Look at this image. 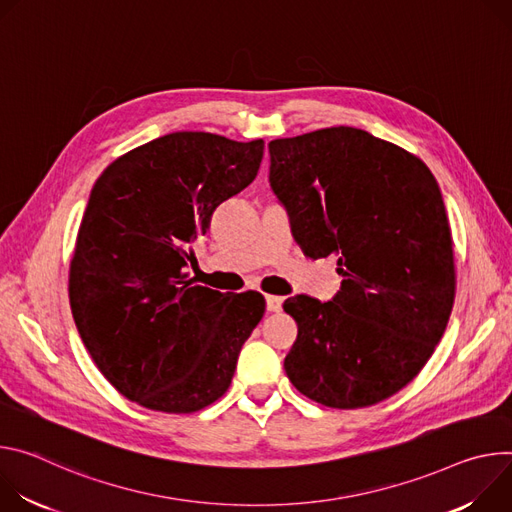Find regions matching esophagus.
Listing matches in <instances>:
<instances>
[{
  "label": "esophagus",
  "mask_w": 512,
  "mask_h": 512,
  "mask_svg": "<svg viewBox=\"0 0 512 512\" xmlns=\"http://www.w3.org/2000/svg\"><path fill=\"white\" fill-rule=\"evenodd\" d=\"M282 301H285V299H282V297H276V295H268V297H266V309H268L270 313H278V311L282 309Z\"/></svg>",
  "instance_id": "esophagus-1"
}]
</instances>
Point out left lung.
<instances>
[{
  "mask_svg": "<svg viewBox=\"0 0 512 512\" xmlns=\"http://www.w3.org/2000/svg\"><path fill=\"white\" fill-rule=\"evenodd\" d=\"M270 187L305 256H337L333 301H285L297 342L293 386L331 409L372 407L427 364L456 297L453 240L427 164L364 130L337 126L278 138Z\"/></svg>",
  "mask_w": 512,
  "mask_h": 512,
  "instance_id": "left-lung-1",
  "label": "left lung"
}]
</instances>
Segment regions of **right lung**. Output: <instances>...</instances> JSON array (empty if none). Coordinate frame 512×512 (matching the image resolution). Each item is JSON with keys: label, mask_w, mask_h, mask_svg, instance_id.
I'll list each match as a JSON object with an SVG mask.
<instances>
[{"label": "right lung", "mask_w": 512, "mask_h": 512, "mask_svg": "<svg viewBox=\"0 0 512 512\" xmlns=\"http://www.w3.org/2000/svg\"><path fill=\"white\" fill-rule=\"evenodd\" d=\"M262 154L264 140L175 132L122 154L93 185L69 268L71 311L99 372L150 411L185 415L221 399L264 317L260 293L223 295L183 270Z\"/></svg>", "instance_id": "1"}]
</instances>
